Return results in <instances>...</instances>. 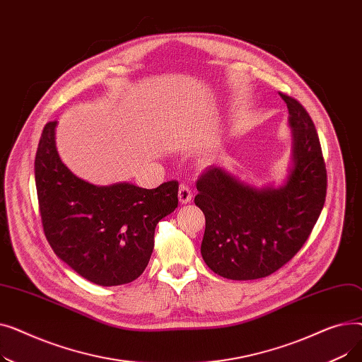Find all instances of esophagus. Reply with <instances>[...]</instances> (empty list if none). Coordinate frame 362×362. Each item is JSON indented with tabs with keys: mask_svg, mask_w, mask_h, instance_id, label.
<instances>
[{
	"mask_svg": "<svg viewBox=\"0 0 362 362\" xmlns=\"http://www.w3.org/2000/svg\"><path fill=\"white\" fill-rule=\"evenodd\" d=\"M192 197H194V191L191 189V186L180 185V187H179V201L182 204H187V202H191Z\"/></svg>",
	"mask_w": 362,
	"mask_h": 362,
	"instance_id": "1",
	"label": "esophagus"
}]
</instances>
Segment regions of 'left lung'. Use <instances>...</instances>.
Instances as JSON below:
<instances>
[{
    "label": "left lung",
    "mask_w": 362,
    "mask_h": 362,
    "mask_svg": "<svg viewBox=\"0 0 362 362\" xmlns=\"http://www.w3.org/2000/svg\"><path fill=\"white\" fill-rule=\"evenodd\" d=\"M279 93L293 130L284 186L254 189L214 165L197 182L195 204L205 216L201 254L226 279L254 280L281 269L307 242L326 201L327 170L314 122L298 100Z\"/></svg>",
    "instance_id": "8db88e82"
}]
</instances>
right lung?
<instances>
[{
  "label": "right lung",
  "instance_id": "1",
  "mask_svg": "<svg viewBox=\"0 0 362 362\" xmlns=\"http://www.w3.org/2000/svg\"><path fill=\"white\" fill-rule=\"evenodd\" d=\"M55 126V120L45 124L35 157L45 238L59 258L86 280L100 286L130 283L146 269L158 221L177 208L179 183L170 180L156 189L90 185L62 163Z\"/></svg>",
  "mask_w": 362,
  "mask_h": 362
}]
</instances>
